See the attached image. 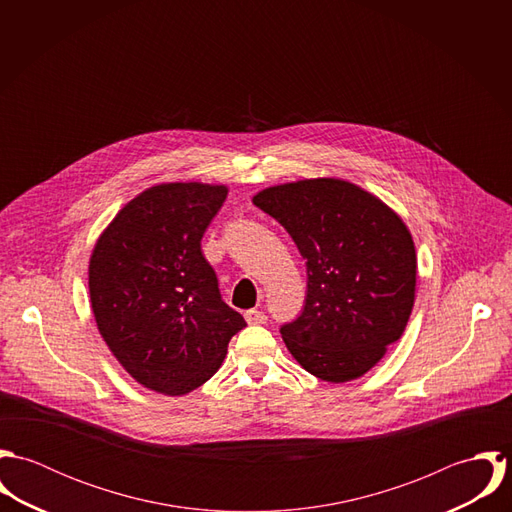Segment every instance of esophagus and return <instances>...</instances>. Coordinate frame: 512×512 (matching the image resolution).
Instances as JSON below:
<instances>
[{
	"instance_id": "1",
	"label": "esophagus",
	"mask_w": 512,
	"mask_h": 512,
	"mask_svg": "<svg viewBox=\"0 0 512 512\" xmlns=\"http://www.w3.org/2000/svg\"><path fill=\"white\" fill-rule=\"evenodd\" d=\"M244 319L250 323V325H264L268 323V315L264 311H258V309H248L244 313Z\"/></svg>"
}]
</instances>
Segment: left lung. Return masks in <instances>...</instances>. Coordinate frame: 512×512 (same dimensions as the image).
<instances>
[{"mask_svg":"<svg viewBox=\"0 0 512 512\" xmlns=\"http://www.w3.org/2000/svg\"><path fill=\"white\" fill-rule=\"evenodd\" d=\"M254 205L292 236L307 268L303 311L280 333L293 359L327 382L376 365L410 319L416 248L402 219L341 179L264 189Z\"/></svg>","mask_w":512,"mask_h":512,"instance_id":"8db88e82","label":"left lung"}]
</instances>
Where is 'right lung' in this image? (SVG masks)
Instances as JSON below:
<instances>
[{
  "label": "right lung",
  "instance_id": "right-lung-1",
  "mask_svg": "<svg viewBox=\"0 0 512 512\" xmlns=\"http://www.w3.org/2000/svg\"><path fill=\"white\" fill-rule=\"evenodd\" d=\"M226 187L157 185L130 201L98 238L88 288L106 345L140 384L179 396L217 370L244 317L220 297L201 240Z\"/></svg>",
  "mask_w": 512,
  "mask_h": 512
}]
</instances>
